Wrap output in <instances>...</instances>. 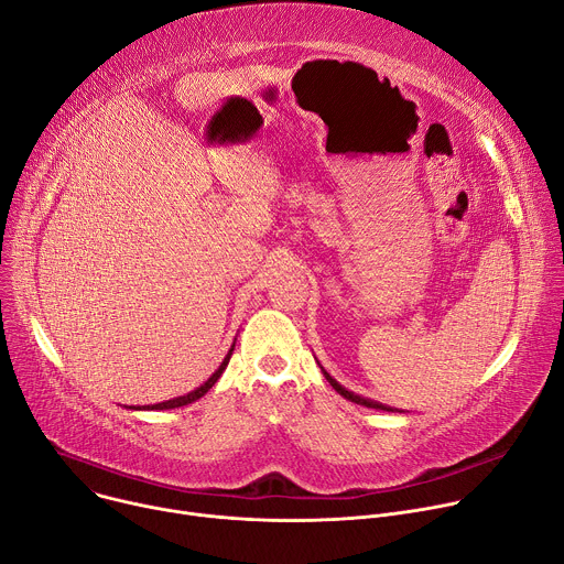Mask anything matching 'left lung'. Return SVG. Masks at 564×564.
I'll return each mask as SVG.
<instances>
[{
    "label": "left lung",
    "instance_id": "8db88e82",
    "mask_svg": "<svg viewBox=\"0 0 564 564\" xmlns=\"http://www.w3.org/2000/svg\"><path fill=\"white\" fill-rule=\"evenodd\" d=\"M324 370V368H321ZM324 375H326V379L330 381V386L341 394V397H346L348 401H355V404H359V406H366V409H377V411H397V409H390V406H383V404H379V401H372V399H366V397H361V394H355V392H350L348 388H344L337 379H333L326 370H324ZM401 413V411H399Z\"/></svg>",
    "mask_w": 564,
    "mask_h": 564
}]
</instances>
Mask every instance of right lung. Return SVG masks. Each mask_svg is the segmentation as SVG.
I'll return each instance as SVG.
<instances>
[{"mask_svg": "<svg viewBox=\"0 0 564 564\" xmlns=\"http://www.w3.org/2000/svg\"><path fill=\"white\" fill-rule=\"evenodd\" d=\"M231 352H234V346L229 348V352L225 355V359H223V364L218 366V370L203 383V386H198L196 390H192V392H187V394H183V397H176V399H170V401H160V404H153V406H144L147 411H167V409H178V406H187V404H192V401H196V399H200L218 379H220V375H223V370L227 368V364H229V357H231ZM135 411H140V409H135Z\"/></svg>", "mask_w": 564, "mask_h": 564, "instance_id": "1", "label": "right lung"}]
</instances>
